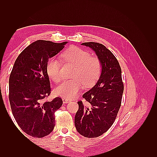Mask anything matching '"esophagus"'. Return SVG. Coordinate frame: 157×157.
Here are the masks:
<instances>
[{"instance_id": "1", "label": "esophagus", "mask_w": 157, "mask_h": 157, "mask_svg": "<svg viewBox=\"0 0 157 157\" xmlns=\"http://www.w3.org/2000/svg\"><path fill=\"white\" fill-rule=\"evenodd\" d=\"M62 100H63V103H68L69 101H70V100L69 99H67V98H63L62 99Z\"/></svg>"}]
</instances>
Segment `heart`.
Segmentation results:
<instances>
[{
	"label": "heart",
	"instance_id": "1",
	"mask_svg": "<svg viewBox=\"0 0 157 157\" xmlns=\"http://www.w3.org/2000/svg\"><path fill=\"white\" fill-rule=\"evenodd\" d=\"M62 59L75 66L71 80H66L54 90L56 96L71 99L76 97L85 86H93L100 77L102 63L98 57L92 56L89 52L77 46L71 47L63 52ZM46 72L50 79L58 82L62 78L61 64L55 58L48 59Z\"/></svg>",
	"mask_w": 157,
	"mask_h": 157
}]
</instances>
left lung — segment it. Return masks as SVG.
Listing matches in <instances>:
<instances>
[{"label": "left lung", "instance_id": "left-lung-1", "mask_svg": "<svg viewBox=\"0 0 157 157\" xmlns=\"http://www.w3.org/2000/svg\"><path fill=\"white\" fill-rule=\"evenodd\" d=\"M82 45L94 50L103 66L96 84L82 96L88 105L78 101L75 117L77 132L92 138L101 136L115 122L121 105L124 84L119 63L110 50L98 42H84Z\"/></svg>", "mask_w": 157, "mask_h": 157}]
</instances>
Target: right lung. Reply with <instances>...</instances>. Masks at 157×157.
<instances>
[{
    "label": "right lung",
    "instance_id": "1",
    "mask_svg": "<svg viewBox=\"0 0 157 157\" xmlns=\"http://www.w3.org/2000/svg\"><path fill=\"white\" fill-rule=\"evenodd\" d=\"M66 43L36 40L21 52L13 66L9 78L12 114L21 129L32 137L41 138L54 128V114L63 101L59 97L45 100L51 93L46 65Z\"/></svg>",
    "mask_w": 157,
    "mask_h": 157
}]
</instances>
